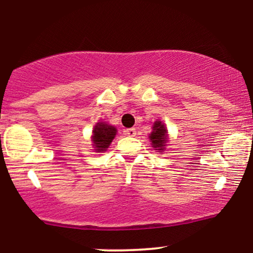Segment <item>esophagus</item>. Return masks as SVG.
Here are the masks:
<instances>
[{
	"label": "esophagus",
	"instance_id": "esophagus-1",
	"mask_svg": "<svg viewBox=\"0 0 253 253\" xmlns=\"http://www.w3.org/2000/svg\"><path fill=\"white\" fill-rule=\"evenodd\" d=\"M125 134L128 136H134L136 134V130L134 128H127L125 130Z\"/></svg>",
	"mask_w": 253,
	"mask_h": 253
}]
</instances>
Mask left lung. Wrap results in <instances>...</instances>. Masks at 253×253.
Segmentation results:
<instances>
[{"label": "left lung", "instance_id": "8db88e82", "mask_svg": "<svg viewBox=\"0 0 253 253\" xmlns=\"http://www.w3.org/2000/svg\"><path fill=\"white\" fill-rule=\"evenodd\" d=\"M150 140L152 143V147L158 152L165 151V146L168 143V129L162 121H156L153 124L152 132L150 134Z\"/></svg>", "mask_w": 253, "mask_h": 253}]
</instances>
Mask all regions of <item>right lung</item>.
Returning <instances> with one entry per match:
<instances>
[{
  "label": "right lung",
  "instance_id": "right-lung-1",
  "mask_svg": "<svg viewBox=\"0 0 253 253\" xmlns=\"http://www.w3.org/2000/svg\"><path fill=\"white\" fill-rule=\"evenodd\" d=\"M117 134V128L106 123H97L92 129V146L96 152H104Z\"/></svg>",
  "mask_w": 253,
  "mask_h": 253
}]
</instances>
